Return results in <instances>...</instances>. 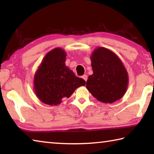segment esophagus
<instances>
[{
	"mask_svg": "<svg viewBox=\"0 0 154 154\" xmlns=\"http://www.w3.org/2000/svg\"><path fill=\"white\" fill-rule=\"evenodd\" d=\"M82 78L85 81V82H87V80H88V76H87V75H83V76H82Z\"/></svg>",
	"mask_w": 154,
	"mask_h": 154,
	"instance_id": "34e87169",
	"label": "esophagus"
}]
</instances>
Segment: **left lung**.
Instances as JSON below:
<instances>
[{"mask_svg": "<svg viewBox=\"0 0 154 154\" xmlns=\"http://www.w3.org/2000/svg\"><path fill=\"white\" fill-rule=\"evenodd\" d=\"M90 59L93 74L88 77V90L102 103H113L121 99L128 85L123 62L114 52L103 47L96 48Z\"/></svg>", "mask_w": 154, "mask_h": 154, "instance_id": "1", "label": "left lung"}]
</instances>
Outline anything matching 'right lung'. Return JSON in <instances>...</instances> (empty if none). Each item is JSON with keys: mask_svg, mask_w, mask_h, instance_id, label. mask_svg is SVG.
<instances>
[{"mask_svg": "<svg viewBox=\"0 0 154 154\" xmlns=\"http://www.w3.org/2000/svg\"><path fill=\"white\" fill-rule=\"evenodd\" d=\"M66 53L56 48L44 57L34 77V90L41 102L49 105H58L62 99L69 98L77 88L85 85L82 78L66 66Z\"/></svg>", "mask_w": 154, "mask_h": 154, "instance_id": "obj_1", "label": "right lung"}]
</instances>
